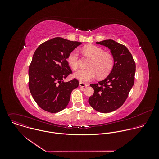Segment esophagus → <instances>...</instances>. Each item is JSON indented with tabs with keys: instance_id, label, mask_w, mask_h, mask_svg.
Returning <instances> with one entry per match:
<instances>
[{
	"instance_id": "34e87169",
	"label": "esophagus",
	"mask_w": 159,
	"mask_h": 159,
	"mask_svg": "<svg viewBox=\"0 0 159 159\" xmlns=\"http://www.w3.org/2000/svg\"><path fill=\"white\" fill-rule=\"evenodd\" d=\"M79 84H80V86H81V87H87V86H88V84H86V83H81V82H80Z\"/></svg>"
}]
</instances>
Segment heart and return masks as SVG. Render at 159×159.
<instances>
[{"label":"heart","instance_id":"obj_1","mask_svg":"<svg viewBox=\"0 0 159 159\" xmlns=\"http://www.w3.org/2000/svg\"><path fill=\"white\" fill-rule=\"evenodd\" d=\"M84 54L91 59L88 65V68L80 70L75 73L74 76L81 82H88L93 80L97 75L100 78L106 77L112 70L114 57L109 52L93 45L83 48ZM67 62L70 67L76 70L79 66V54L76 49L72 51L68 55Z\"/></svg>","mask_w":159,"mask_h":159}]
</instances>
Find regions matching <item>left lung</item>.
Wrapping results in <instances>:
<instances>
[{"label":"left lung","mask_w":159,"mask_h":159,"mask_svg":"<svg viewBox=\"0 0 159 159\" xmlns=\"http://www.w3.org/2000/svg\"><path fill=\"white\" fill-rule=\"evenodd\" d=\"M96 44L110 49L114 66L105 80L90 85L94 93L89 97V103L95 110L107 113L120 108L126 100L134 84L136 65L125 46L110 39L97 42Z\"/></svg>","instance_id":"obj_1"}]
</instances>
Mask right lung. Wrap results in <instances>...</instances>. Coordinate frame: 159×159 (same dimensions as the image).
<instances>
[{"label":"right lung","instance_id":"obj_1","mask_svg":"<svg viewBox=\"0 0 159 159\" xmlns=\"http://www.w3.org/2000/svg\"><path fill=\"white\" fill-rule=\"evenodd\" d=\"M82 43L56 37L39 46L29 68V88L37 105L46 111L55 113L67 106L71 91L79 81L64 80L72 73L67 57Z\"/></svg>","mask_w":159,"mask_h":159}]
</instances>
